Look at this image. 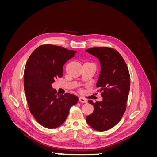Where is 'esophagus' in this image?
<instances>
[{"label": "esophagus", "mask_w": 157, "mask_h": 157, "mask_svg": "<svg viewBox=\"0 0 157 157\" xmlns=\"http://www.w3.org/2000/svg\"><path fill=\"white\" fill-rule=\"evenodd\" d=\"M79 102L80 103H86V100L85 99L82 98H79Z\"/></svg>", "instance_id": "esophagus-1"}]
</instances>
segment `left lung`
<instances>
[{
    "mask_svg": "<svg viewBox=\"0 0 157 157\" xmlns=\"http://www.w3.org/2000/svg\"><path fill=\"white\" fill-rule=\"evenodd\" d=\"M100 61L101 73L96 86L101 92L102 101L88 103L94 112L86 117L93 129L103 132L117 124L124 115L130 86V77L126 63L118 52L109 47H94L86 50Z\"/></svg>",
    "mask_w": 157,
    "mask_h": 157,
    "instance_id": "obj_1",
    "label": "left lung"
}]
</instances>
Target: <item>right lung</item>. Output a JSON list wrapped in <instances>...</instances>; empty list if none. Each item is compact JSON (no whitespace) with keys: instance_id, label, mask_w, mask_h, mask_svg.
Segmentation results:
<instances>
[{"instance_id":"right-lung-1","label":"right lung","mask_w":157,"mask_h":157,"mask_svg":"<svg viewBox=\"0 0 157 157\" xmlns=\"http://www.w3.org/2000/svg\"><path fill=\"white\" fill-rule=\"evenodd\" d=\"M77 51L52 44H42L29 56L24 70V90L29 111L39 124L53 129L67 118L78 98L69 93L57 94L52 88L55 79L63 75V65Z\"/></svg>"}]
</instances>
